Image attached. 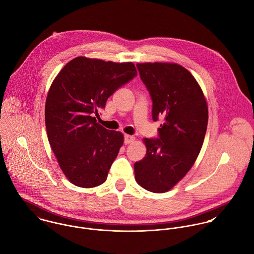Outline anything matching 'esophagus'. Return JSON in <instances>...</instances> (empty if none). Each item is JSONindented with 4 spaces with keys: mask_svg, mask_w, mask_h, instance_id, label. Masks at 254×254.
Wrapping results in <instances>:
<instances>
[{
    "mask_svg": "<svg viewBox=\"0 0 254 254\" xmlns=\"http://www.w3.org/2000/svg\"><path fill=\"white\" fill-rule=\"evenodd\" d=\"M135 141V137L132 136V135H128V134H126L125 135V143L126 144H129V143H132Z\"/></svg>",
    "mask_w": 254,
    "mask_h": 254,
    "instance_id": "34e87169",
    "label": "esophagus"
}]
</instances>
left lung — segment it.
Instances as JSON below:
<instances>
[{
    "mask_svg": "<svg viewBox=\"0 0 254 254\" xmlns=\"http://www.w3.org/2000/svg\"><path fill=\"white\" fill-rule=\"evenodd\" d=\"M140 77L153 101L152 118L163 119L159 138H143L145 157L134 164L136 183L164 193L191 169L202 147L208 106L194 76L176 63H138Z\"/></svg>",
    "mask_w": 254,
    "mask_h": 254,
    "instance_id": "1",
    "label": "left lung"
}]
</instances>
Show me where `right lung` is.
Masks as SVG:
<instances>
[{
	"mask_svg": "<svg viewBox=\"0 0 254 254\" xmlns=\"http://www.w3.org/2000/svg\"><path fill=\"white\" fill-rule=\"evenodd\" d=\"M137 74L131 62L76 57L52 82L45 105L48 140L61 170L76 187L105 183L124 144L121 131L97 123L108 98Z\"/></svg>",
	"mask_w": 254,
	"mask_h": 254,
	"instance_id": "1",
	"label": "right lung"
}]
</instances>
